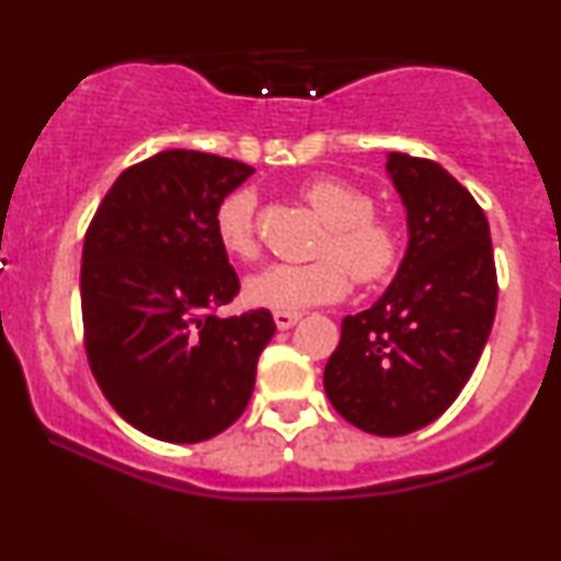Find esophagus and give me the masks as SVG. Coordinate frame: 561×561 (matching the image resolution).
I'll list each match as a JSON object with an SVG mask.
<instances>
[{
  "label": "esophagus",
  "instance_id": "34e87169",
  "mask_svg": "<svg viewBox=\"0 0 561 561\" xmlns=\"http://www.w3.org/2000/svg\"><path fill=\"white\" fill-rule=\"evenodd\" d=\"M300 313L298 311H274V324L279 327V330H289V327L298 324Z\"/></svg>",
  "mask_w": 561,
  "mask_h": 561
}]
</instances>
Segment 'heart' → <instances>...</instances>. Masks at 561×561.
Wrapping results in <instances>:
<instances>
[{"label": "heart", "mask_w": 561, "mask_h": 561, "mask_svg": "<svg viewBox=\"0 0 561 561\" xmlns=\"http://www.w3.org/2000/svg\"><path fill=\"white\" fill-rule=\"evenodd\" d=\"M302 199L327 224L319 242L321 259L311 263H272L244 282L250 306L274 311H302L308 306L334 302L351 289V273L364 285L388 279L403 253L401 229L385 216L371 214V197L343 179H313L300 190ZM218 244L231 259L259 255L255 237V192L237 190L216 208Z\"/></svg>", "instance_id": "1"}]
</instances>
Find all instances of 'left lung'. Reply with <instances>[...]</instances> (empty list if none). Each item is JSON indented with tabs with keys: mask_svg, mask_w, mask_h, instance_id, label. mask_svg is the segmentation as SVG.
<instances>
[{
	"mask_svg": "<svg viewBox=\"0 0 561 561\" xmlns=\"http://www.w3.org/2000/svg\"><path fill=\"white\" fill-rule=\"evenodd\" d=\"M409 248L382 298L343 319L324 390L345 422L396 437L435 422L472 377L499 285L488 218L435 160L390 152Z\"/></svg>",
	"mask_w": 561,
	"mask_h": 561,
	"instance_id": "left-lung-1",
	"label": "left lung"
}]
</instances>
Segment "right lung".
Here are the masks:
<instances>
[{"label":"right lung","instance_id":"1","mask_svg":"<svg viewBox=\"0 0 561 561\" xmlns=\"http://www.w3.org/2000/svg\"><path fill=\"white\" fill-rule=\"evenodd\" d=\"M255 169L165 150L115 179L83 237V345L105 398L139 433L199 443L250 403L276 324L266 308L221 319L240 293L216 208Z\"/></svg>","mask_w":561,"mask_h":561}]
</instances>
